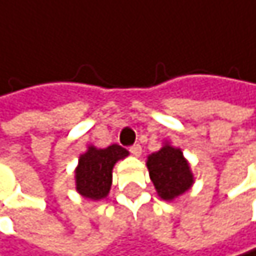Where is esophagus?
Wrapping results in <instances>:
<instances>
[{
  "mask_svg": "<svg viewBox=\"0 0 256 256\" xmlns=\"http://www.w3.org/2000/svg\"><path fill=\"white\" fill-rule=\"evenodd\" d=\"M129 152L134 154V156H136V158H140L141 154H142V147L140 146V144H135V146H132L130 148H129Z\"/></svg>",
  "mask_w": 256,
  "mask_h": 256,
  "instance_id": "esophagus-1",
  "label": "esophagus"
}]
</instances>
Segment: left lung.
I'll list each match as a JSON object with an SVG mask.
<instances>
[{"mask_svg":"<svg viewBox=\"0 0 256 256\" xmlns=\"http://www.w3.org/2000/svg\"><path fill=\"white\" fill-rule=\"evenodd\" d=\"M147 168L156 192L164 201H174L195 183L190 164L182 148L174 147L168 141L164 142L159 152L147 158Z\"/></svg>","mask_w":256,"mask_h":256,"instance_id":"obj_1","label":"left lung"}]
</instances>
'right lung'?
<instances>
[{
    "label": "right lung",
    "instance_id": "right-lung-1",
    "mask_svg": "<svg viewBox=\"0 0 256 256\" xmlns=\"http://www.w3.org/2000/svg\"><path fill=\"white\" fill-rule=\"evenodd\" d=\"M129 156L126 148L112 144L106 148L88 146L78 159L74 170L76 192L90 201H100L109 195L112 184V170L118 160Z\"/></svg>",
    "mask_w": 256,
    "mask_h": 256
}]
</instances>
